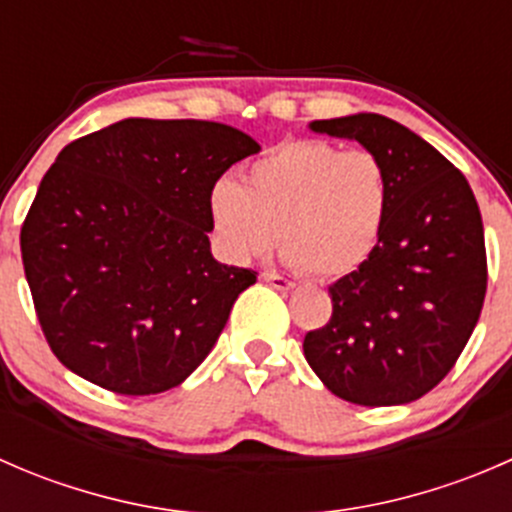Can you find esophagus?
<instances>
[{
  "label": "esophagus",
  "mask_w": 512,
  "mask_h": 512,
  "mask_svg": "<svg viewBox=\"0 0 512 512\" xmlns=\"http://www.w3.org/2000/svg\"><path fill=\"white\" fill-rule=\"evenodd\" d=\"M262 280L275 289H292L294 287L292 280H287V277H282V275H275V272H265V275H262Z\"/></svg>",
  "instance_id": "34e87169"
}]
</instances>
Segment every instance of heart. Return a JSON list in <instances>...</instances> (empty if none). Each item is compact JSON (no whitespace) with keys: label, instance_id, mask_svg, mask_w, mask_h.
Segmentation results:
<instances>
[{"label":"heart","instance_id":"heart-1","mask_svg":"<svg viewBox=\"0 0 512 512\" xmlns=\"http://www.w3.org/2000/svg\"><path fill=\"white\" fill-rule=\"evenodd\" d=\"M389 215V173L376 153L327 141H282L247 168L245 185L220 178L210 220L220 252L247 265L280 235L285 260L339 277L369 260Z\"/></svg>","mask_w":512,"mask_h":512}]
</instances>
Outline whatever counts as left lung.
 <instances>
[{
  "mask_svg": "<svg viewBox=\"0 0 512 512\" xmlns=\"http://www.w3.org/2000/svg\"><path fill=\"white\" fill-rule=\"evenodd\" d=\"M354 138L389 173V215L359 270L329 287L332 317L304 356L334 396L359 406L421 399L456 366L488 287L483 220L466 175L379 113L314 121Z\"/></svg>",
  "mask_w": 512,
  "mask_h": 512,
  "instance_id": "1",
  "label": "left lung"
}]
</instances>
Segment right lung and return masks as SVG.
Instances as JSON below:
<instances>
[{"label":"right lung","instance_id":"right-lung-1","mask_svg":"<svg viewBox=\"0 0 512 512\" xmlns=\"http://www.w3.org/2000/svg\"><path fill=\"white\" fill-rule=\"evenodd\" d=\"M257 151L225 123L126 118L59 153L19 240L36 319L66 369L148 396L203 364L257 282L210 255V190Z\"/></svg>","mask_w":512,"mask_h":512}]
</instances>
